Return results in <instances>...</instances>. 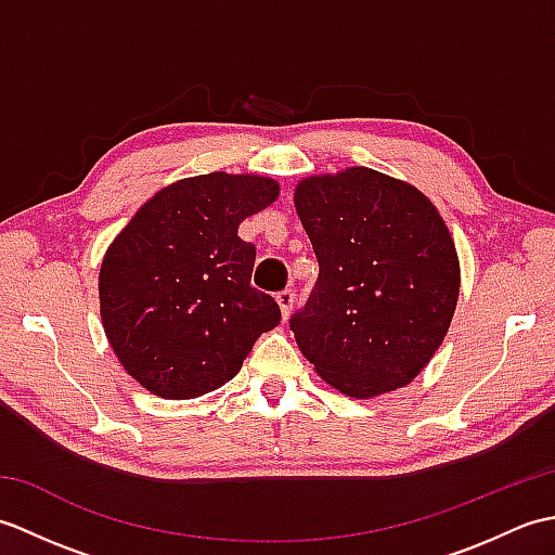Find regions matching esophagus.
<instances>
[{
	"label": "esophagus",
	"mask_w": 555,
	"mask_h": 555,
	"mask_svg": "<svg viewBox=\"0 0 555 555\" xmlns=\"http://www.w3.org/2000/svg\"><path fill=\"white\" fill-rule=\"evenodd\" d=\"M276 302H279V308H281V317H284V320H288L291 310H293V302H296V296H293V291H281L279 296H276Z\"/></svg>",
	"instance_id": "34e87169"
}]
</instances>
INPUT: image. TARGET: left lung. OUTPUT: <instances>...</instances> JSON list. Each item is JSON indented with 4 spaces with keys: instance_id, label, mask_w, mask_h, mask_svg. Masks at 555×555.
Segmentation results:
<instances>
[{
    "instance_id": "8db88e82",
    "label": "left lung",
    "mask_w": 555,
    "mask_h": 555,
    "mask_svg": "<svg viewBox=\"0 0 555 555\" xmlns=\"http://www.w3.org/2000/svg\"><path fill=\"white\" fill-rule=\"evenodd\" d=\"M320 279L291 332L317 374L350 398L408 386L451 326L460 262L453 235L415 185L367 167L296 185Z\"/></svg>"
}]
</instances>
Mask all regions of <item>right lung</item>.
Segmentation results:
<instances>
[{
  "instance_id": "right-lung-1",
  "label": "right lung",
  "mask_w": 555,
  "mask_h": 555,
  "mask_svg": "<svg viewBox=\"0 0 555 555\" xmlns=\"http://www.w3.org/2000/svg\"><path fill=\"white\" fill-rule=\"evenodd\" d=\"M279 197L255 173H203L152 195L107 247L100 314L114 356L150 393L205 396L231 382L255 340L281 320L250 286L255 245L243 219Z\"/></svg>"
}]
</instances>
